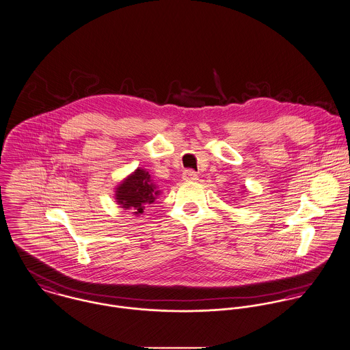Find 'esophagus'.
Segmentation results:
<instances>
[{"instance_id": "1", "label": "esophagus", "mask_w": 350, "mask_h": 350, "mask_svg": "<svg viewBox=\"0 0 350 350\" xmlns=\"http://www.w3.org/2000/svg\"><path fill=\"white\" fill-rule=\"evenodd\" d=\"M183 180L187 181V183H192V181H197L198 180V176H197V173L193 172V170H185L183 173Z\"/></svg>"}]
</instances>
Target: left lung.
Returning a JSON list of instances; mask_svg holds the SVG:
<instances>
[{"label":"left lung","mask_w":350,"mask_h":350,"mask_svg":"<svg viewBox=\"0 0 350 350\" xmlns=\"http://www.w3.org/2000/svg\"><path fill=\"white\" fill-rule=\"evenodd\" d=\"M243 189H247V188H245V187H243ZM244 192H245V191H244Z\"/></svg>","instance_id":"8db88e82"}]
</instances>
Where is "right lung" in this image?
I'll use <instances>...</instances> for the list:
<instances>
[{"mask_svg": "<svg viewBox=\"0 0 350 350\" xmlns=\"http://www.w3.org/2000/svg\"><path fill=\"white\" fill-rule=\"evenodd\" d=\"M161 194L152 176L146 169L137 167L126 178H123L116 188V201L124 211L133 215H144L145 208L153 204Z\"/></svg>", "mask_w": 350, "mask_h": 350, "instance_id": "1", "label": "right lung"}]
</instances>
